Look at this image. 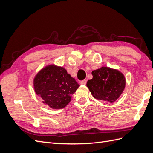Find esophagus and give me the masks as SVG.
Listing matches in <instances>:
<instances>
[{
    "label": "esophagus",
    "mask_w": 153,
    "mask_h": 153,
    "mask_svg": "<svg viewBox=\"0 0 153 153\" xmlns=\"http://www.w3.org/2000/svg\"><path fill=\"white\" fill-rule=\"evenodd\" d=\"M86 83H87V80H81L80 82V84L81 85H86Z\"/></svg>",
    "instance_id": "obj_1"
}]
</instances>
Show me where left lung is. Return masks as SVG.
<instances>
[{
  "label": "left lung",
  "instance_id": "obj_1",
  "mask_svg": "<svg viewBox=\"0 0 153 153\" xmlns=\"http://www.w3.org/2000/svg\"><path fill=\"white\" fill-rule=\"evenodd\" d=\"M92 78L88 80L89 88L94 98L114 103L123 92L126 80L123 74L117 69L102 67L92 71Z\"/></svg>",
  "mask_w": 153,
  "mask_h": 153
}]
</instances>
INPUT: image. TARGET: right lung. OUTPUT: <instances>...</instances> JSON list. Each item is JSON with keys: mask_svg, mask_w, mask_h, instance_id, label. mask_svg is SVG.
Masks as SVG:
<instances>
[{"mask_svg": "<svg viewBox=\"0 0 153 153\" xmlns=\"http://www.w3.org/2000/svg\"><path fill=\"white\" fill-rule=\"evenodd\" d=\"M79 86L65 69L55 65H50L41 69L34 80L37 95L43 103L53 109L65 107Z\"/></svg>", "mask_w": 153, "mask_h": 153, "instance_id": "obj_1", "label": "right lung"}]
</instances>
